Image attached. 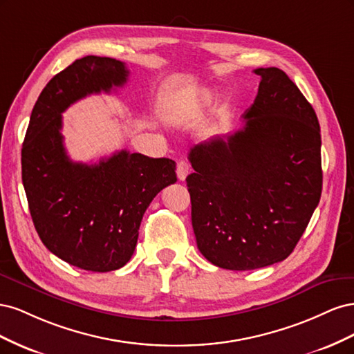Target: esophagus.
<instances>
[{"label": "esophagus", "mask_w": 354, "mask_h": 354, "mask_svg": "<svg viewBox=\"0 0 354 354\" xmlns=\"http://www.w3.org/2000/svg\"><path fill=\"white\" fill-rule=\"evenodd\" d=\"M189 171H190V165H189L187 160H185V159L178 160V162H177V177H178V180L183 181L187 177Z\"/></svg>", "instance_id": "obj_1"}]
</instances>
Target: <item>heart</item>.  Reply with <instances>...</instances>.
Returning <instances> with one entry per match:
<instances>
[{"mask_svg": "<svg viewBox=\"0 0 354 354\" xmlns=\"http://www.w3.org/2000/svg\"><path fill=\"white\" fill-rule=\"evenodd\" d=\"M208 102H209V95L205 94V95H203V97H202V103H208Z\"/></svg>", "mask_w": 354, "mask_h": 354, "instance_id": "b5f03b06", "label": "heart"}]
</instances>
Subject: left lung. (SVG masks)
Returning a JSON list of instances; mask_svg holds the SVG:
<instances>
[{"mask_svg": "<svg viewBox=\"0 0 354 354\" xmlns=\"http://www.w3.org/2000/svg\"><path fill=\"white\" fill-rule=\"evenodd\" d=\"M254 72L261 81L243 128L192 147L186 178L199 251L241 272L285 260L322 194L315 109L283 71Z\"/></svg>", "mask_w": 354, "mask_h": 354, "instance_id": "obj_1", "label": "left lung"}]
</instances>
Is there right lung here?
<instances>
[{
  "label": "right lung",
  "mask_w": 354,
  "mask_h": 354,
  "mask_svg": "<svg viewBox=\"0 0 354 354\" xmlns=\"http://www.w3.org/2000/svg\"><path fill=\"white\" fill-rule=\"evenodd\" d=\"M127 78L125 63L116 59L75 60L41 91L22 146V181L38 236L82 270L111 272L130 261L149 203L177 181L168 158L120 151L88 165L66 153L62 113L88 94L122 87Z\"/></svg>",
  "instance_id": "add662e5"
}]
</instances>
